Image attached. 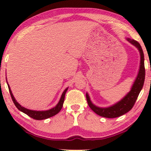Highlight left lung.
Returning <instances> with one entry per match:
<instances>
[{"mask_svg": "<svg viewBox=\"0 0 151 151\" xmlns=\"http://www.w3.org/2000/svg\"><path fill=\"white\" fill-rule=\"evenodd\" d=\"M126 39L128 42H129L138 49L140 55L139 71H138L137 75L134 80L130 91L126 94V96H124L122 99H121L118 102L107 107H100L96 106L91 100L90 96L88 93L86 92V93L88 104L90 108L92 109V111H93L96 114L100 116L106 117V118H115V117H119L129 112L133 108L140 91L142 89L144 80H145L144 55L141 45H139V42L133 39L129 38H126Z\"/></svg>", "mask_w": 151, "mask_h": 151, "instance_id": "obj_1", "label": "left lung"}]
</instances>
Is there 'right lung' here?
<instances>
[{"mask_svg":"<svg viewBox=\"0 0 151 151\" xmlns=\"http://www.w3.org/2000/svg\"><path fill=\"white\" fill-rule=\"evenodd\" d=\"M6 81H7V78H6ZM7 84L8 85V88H9V91L10 93V95H11L12 99L13 100V102L15 104V106H16L18 110L21 111V112L25 113L26 115H29V116L32 117L33 119H37V120H42V119H45L49 118V117H51L52 116H54L58 113L60 110L62 109V107L63 106V102L64 100H65V93L67 92V91L68 90V88H66L63 93H62V96L60 97V99L59 102H58V104L55 105L54 107L51 108L49 110H46V111H35V110H31V109H28L25 108V107L22 106L20 105L19 103H18L16 100L14 98L13 93H12L11 88H10V86L8 84V82L7 81Z\"/></svg>","mask_w":151,"mask_h":151,"instance_id":"obj_1","label":"right lung"}]
</instances>
